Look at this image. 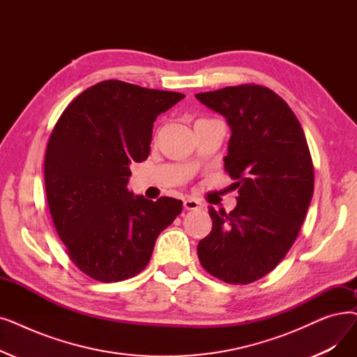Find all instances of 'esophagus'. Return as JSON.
Wrapping results in <instances>:
<instances>
[{
	"mask_svg": "<svg viewBox=\"0 0 357 357\" xmlns=\"http://www.w3.org/2000/svg\"><path fill=\"white\" fill-rule=\"evenodd\" d=\"M183 207L187 210H197V208H201V203L195 198H187L183 201Z\"/></svg>",
	"mask_w": 357,
	"mask_h": 357,
	"instance_id": "1",
	"label": "esophagus"
}]
</instances>
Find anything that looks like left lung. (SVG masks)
Masks as SVG:
<instances>
[{"label": "left lung", "mask_w": 357, "mask_h": 357, "mask_svg": "<svg viewBox=\"0 0 357 357\" xmlns=\"http://www.w3.org/2000/svg\"><path fill=\"white\" fill-rule=\"evenodd\" d=\"M195 98L230 127L226 172L239 197L230 213L208 208L201 266L230 284H248L277 267L296 241L314 194V165L289 105L267 87L241 84Z\"/></svg>", "instance_id": "1"}]
</instances>
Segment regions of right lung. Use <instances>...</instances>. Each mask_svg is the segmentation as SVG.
<instances>
[{
  "label": "right lung",
  "mask_w": 357,
  "mask_h": 357,
  "mask_svg": "<svg viewBox=\"0 0 357 357\" xmlns=\"http://www.w3.org/2000/svg\"><path fill=\"white\" fill-rule=\"evenodd\" d=\"M185 95L106 80L59 116L45 154V190L67 254L84 274L111 283L146 268L160 231L182 201H151L127 185L149 158L153 122Z\"/></svg>",
  "instance_id": "1"
}]
</instances>
